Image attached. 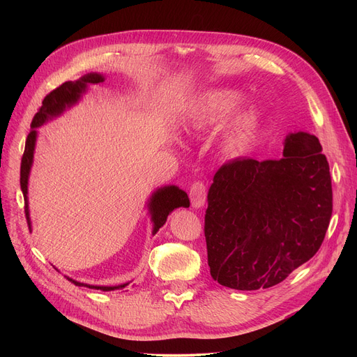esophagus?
Masks as SVG:
<instances>
[{
    "label": "esophagus",
    "instance_id": "34e87169",
    "mask_svg": "<svg viewBox=\"0 0 357 357\" xmlns=\"http://www.w3.org/2000/svg\"><path fill=\"white\" fill-rule=\"evenodd\" d=\"M190 198H191V204H192L194 208L204 207L205 199H207V186H205L204 182L197 181L191 185Z\"/></svg>",
    "mask_w": 357,
    "mask_h": 357
}]
</instances>
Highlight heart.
Here are the masks:
<instances>
[{
    "mask_svg": "<svg viewBox=\"0 0 357 357\" xmlns=\"http://www.w3.org/2000/svg\"><path fill=\"white\" fill-rule=\"evenodd\" d=\"M241 93L229 88L205 91L197 100L188 117V130L205 135L220 128L217 147L221 156L234 159L249 152L261 124V112L256 105L239 108Z\"/></svg>",
    "mask_w": 357,
    "mask_h": 357,
    "instance_id": "1",
    "label": "heart"
}]
</instances>
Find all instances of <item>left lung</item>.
I'll return each mask as SVG.
<instances>
[{"label": "left lung", "mask_w": 357, "mask_h": 357, "mask_svg": "<svg viewBox=\"0 0 357 357\" xmlns=\"http://www.w3.org/2000/svg\"><path fill=\"white\" fill-rule=\"evenodd\" d=\"M296 131L279 160L234 159L214 175L205 241L214 280L238 291L282 282L320 249L333 213L327 158Z\"/></svg>", "instance_id": "8db88e82"}]
</instances>
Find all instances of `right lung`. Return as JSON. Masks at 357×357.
<instances>
[{"label": "right lung", "mask_w": 357, "mask_h": 357, "mask_svg": "<svg viewBox=\"0 0 357 357\" xmlns=\"http://www.w3.org/2000/svg\"><path fill=\"white\" fill-rule=\"evenodd\" d=\"M104 77L100 73H88L84 75V77L78 81H68L53 89L50 93L45 97L40 109L36 112V116L31 121V130L26 139V147H24V153L22 158V167H20V185H22V191L24 195V213L27 218L29 229H31V221H30V214H29V199H27V185H29V175H30V169L33 165V156H34V146H36V139H37V127H40L45 124L47 120L61 116L62 112L72 107L73 104H77L81 98L82 93L86 91L89 84H100L104 82ZM149 211L150 215H152V222H153V234L159 231V229L166 222L167 215L171 214L174 210L179 207H190V198L186 195L185 191L179 190L178 186L171 185V186H163V188L156 190L152 197L149 199ZM72 284L77 287H86L91 289H101V291H114V289H121L128 285H117V287H98V285H86L82 282H78V280H73L68 278Z\"/></svg>", "instance_id": "obj_1"}]
</instances>
